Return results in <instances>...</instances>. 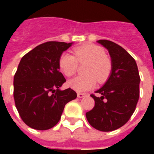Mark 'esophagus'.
<instances>
[{
    "instance_id": "obj_1",
    "label": "esophagus",
    "mask_w": 154,
    "mask_h": 154,
    "mask_svg": "<svg viewBox=\"0 0 154 154\" xmlns=\"http://www.w3.org/2000/svg\"><path fill=\"white\" fill-rule=\"evenodd\" d=\"M87 93H84V92H78L77 93V97H79V98H82V97H85L87 96Z\"/></svg>"
}]
</instances>
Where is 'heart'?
Masks as SVG:
<instances>
[{
  "label": "heart",
  "mask_w": 154,
  "mask_h": 154,
  "mask_svg": "<svg viewBox=\"0 0 154 154\" xmlns=\"http://www.w3.org/2000/svg\"><path fill=\"white\" fill-rule=\"evenodd\" d=\"M73 55L63 54L58 59L59 70L66 77H72L77 72L78 64L87 63L85 76H79L68 82V86L76 91L92 89L97 83H103L112 72V62L102 48L96 44H86L73 48Z\"/></svg>",
  "instance_id": "b5f03b06"
}]
</instances>
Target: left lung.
I'll return each mask as SVG.
<instances>
[{
	"mask_svg": "<svg viewBox=\"0 0 154 154\" xmlns=\"http://www.w3.org/2000/svg\"><path fill=\"white\" fill-rule=\"evenodd\" d=\"M106 48L112 60V72L109 79L91 94L95 106L86 113L87 119L95 129L108 132L122 127L135 110L139 98V70L134 58L112 41L98 40Z\"/></svg>",
	"mask_w": 154,
	"mask_h": 154,
	"instance_id": "obj_1",
	"label": "left lung"
}]
</instances>
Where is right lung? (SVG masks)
<instances>
[{
    "label": "right lung",
    "instance_id": "obj_1",
    "mask_svg": "<svg viewBox=\"0 0 154 154\" xmlns=\"http://www.w3.org/2000/svg\"><path fill=\"white\" fill-rule=\"evenodd\" d=\"M72 43L49 41L23 56L14 76V100L24 122L30 128L46 130L59 121L65 105L77 98L71 88L61 91L66 82L58 59Z\"/></svg>",
    "mask_w": 154,
    "mask_h": 154
}]
</instances>
